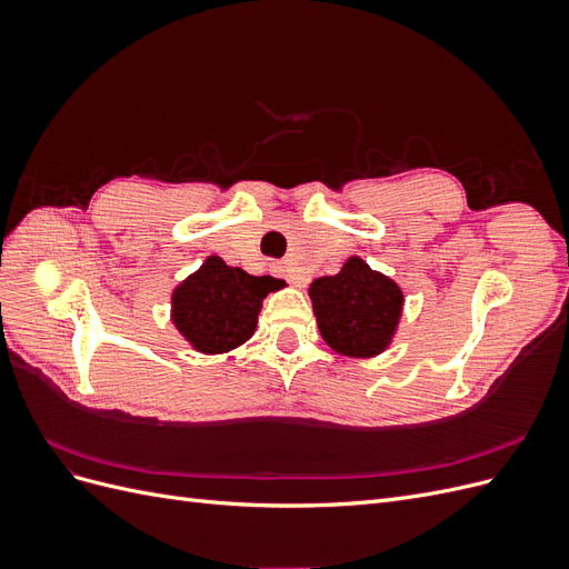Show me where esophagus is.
<instances>
[{"instance_id":"1","label":"esophagus","mask_w":569,"mask_h":569,"mask_svg":"<svg viewBox=\"0 0 569 569\" xmlns=\"http://www.w3.org/2000/svg\"><path fill=\"white\" fill-rule=\"evenodd\" d=\"M274 270H278L280 274H282V278H287L291 284H295V287H303L306 284V278H303V274H299L297 270H291L289 266H282V263H274L272 266Z\"/></svg>"}]
</instances>
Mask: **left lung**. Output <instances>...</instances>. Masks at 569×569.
Segmentation results:
<instances>
[{"instance_id":"left-lung-1","label":"left lung","mask_w":569,"mask_h":569,"mask_svg":"<svg viewBox=\"0 0 569 569\" xmlns=\"http://www.w3.org/2000/svg\"><path fill=\"white\" fill-rule=\"evenodd\" d=\"M308 297L327 347L351 358L382 353L403 308L401 287L358 256H351L337 274L313 280Z\"/></svg>"}]
</instances>
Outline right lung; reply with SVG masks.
I'll return each mask as SVG.
<instances>
[{
	"instance_id": "right-lung-1",
	"label": "right lung",
	"mask_w": 569,
	"mask_h": 569,
	"mask_svg": "<svg viewBox=\"0 0 569 569\" xmlns=\"http://www.w3.org/2000/svg\"><path fill=\"white\" fill-rule=\"evenodd\" d=\"M270 274L256 278L242 268L209 256L173 291V322L178 332L201 353H226L253 332L263 299L280 289Z\"/></svg>"
}]
</instances>
